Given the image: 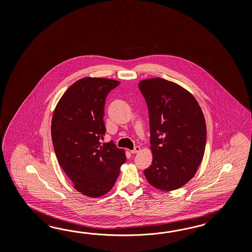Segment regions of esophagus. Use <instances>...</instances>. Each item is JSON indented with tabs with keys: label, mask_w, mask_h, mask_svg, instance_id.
Masks as SVG:
<instances>
[{
	"label": "esophagus",
	"mask_w": 252,
	"mask_h": 252,
	"mask_svg": "<svg viewBox=\"0 0 252 252\" xmlns=\"http://www.w3.org/2000/svg\"><path fill=\"white\" fill-rule=\"evenodd\" d=\"M139 151H140V148H139V146H136L133 150H130V152H131L132 154H136V153H138Z\"/></svg>",
	"instance_id": "esophagus-1"
}]
</instances>
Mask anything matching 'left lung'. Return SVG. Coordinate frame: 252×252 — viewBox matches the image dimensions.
I'll list each match as a JSON object with an SVG mask.
<instances>
[{
	"label": "left lung",
	"instance_id": "obj_1",
	"mask_svg": "<svg viewBox=\"0 0 252 252\" xmlns=\"http://www.w3.org/2000/svg\"><path fill=\"white\" fill-rule=\"evenodd\" d=\"M150 114L153 159L144 175L162 191L182 188L198 169L206 144L204 113L193 94L163 78L141 80Z\"/></svg>",
	"mask_w": 252,
	"mask_h": 252
}]
</instances>
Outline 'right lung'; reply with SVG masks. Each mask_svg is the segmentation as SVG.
Wrapping results in <instances>:
<instances>
[{
  "mask_svg": "<svg viewBox=\"0 0 252 252\" xmlns=\"http://www.w3.org/2000/svg\"><path fill=\"white\" fill-rule=\"evenodd\" d=\"M120 84L109 78L85 77L64 92L54 111L51 137L59 165L78 192L96 198L107 193L126 161L125 151L105 135L104 103Z\"/></svg>",
  "mask_w": 252,
  "mask_h": 252,
  "instance_id": "right-lung-1",
  "label": "right lung"
}]
</instances>
